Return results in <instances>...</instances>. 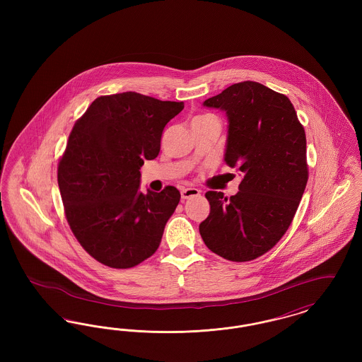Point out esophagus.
<instances>
[{"mask_svg": "<svg viewBox=\"0 0 362 362\" xmlns=\"http://www.w3.org/2000/svg\"><path fill=\"white\" fill-rule=\"evenodd\" d=\"M180 194H182V199H189L192 197H198L201 194V191L195 187H187V189H182Z\"/></svg>", "mask_w": 362, "mask_h": 362, "instance_id": "obj_1", "label": "esophagus"}]
</instances>
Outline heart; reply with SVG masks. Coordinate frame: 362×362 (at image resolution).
Returning <instances> with one entry per match:
<instances>
[{
  "mask_svg": "<svg viewBox=\"0 0 362 362\" xmlns=\"http://www.w3.org/2000/svg\"><path fill=\"white\" fill-rule=\"evenodd\" d=\"M207 118H214V117H213V115H201V117H197L195 119H207ZM195 119H194V121H195Z\"/></svg>",
  "mask_w": 362,
  "mask_h": 362,
  "instance_id": "heart-1",
  "label": "heart"
}]
</instances>
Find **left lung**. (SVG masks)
I'll return each mask as SVG.
<instances>
[{
	"mask_svg": "<svg viewBox=\"0 0 362 362\" xmlns=\"http://www.w3.org/2000/svg\"><path fill=\"white\" fill-rule=\"evenodd\" d=\"M204 105L225 111V163L243 180L230 198L207 191L210 213L199 233L214 254L248 262L270 251L292 224L308 182L305 132L291 100L255 81L228 86Z\"/></svg>",
	"mask_w": 362,
	"mask_h": 362,
	"instance_id": "obj_1",
	"label": "left lung"
}]
</instances>
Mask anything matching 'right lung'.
<instances>
[{
  "label": "right lung",
  "mask_w": 362,
  "mask_h": 362,
  "mask_svg": "<svg viewBox=\"0 0 362 362\" xmlns=\"http://www.w3.org/2000/svg\"><path fill=\"white\" fill-rule=\"evenodd\" d=\"M183 108L137 92L107 95L70 132L58 163L65 216L86 252L108 267H134L160 245L180 192H141L139 170L157 157L165 124Z\"/></svg>",
  "instance_id": "add662e5"
}]
</instances>
